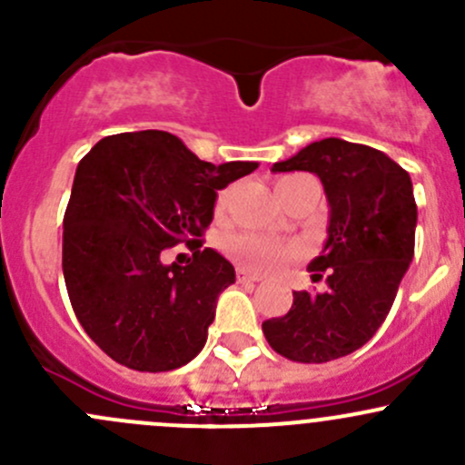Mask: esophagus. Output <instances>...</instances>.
Returning a JSON list of instances; mask_svg holds the SVG:
<instances>
[{
  "label": "esophagus",
  "instance_id": "34e87169",
  "mask_svg": "<svg viewBox=\"0 0 465 465\" xmlns=\"http://www.w3.org/2000/svg\"><path fill=\"white\" fill-rule=\"evenodd\" d=\"M236 279H238V283H256V281H261V276L252 274V272H247L245 267H238Z\"/></svg>",
  "mask_w": 465,
  "mask_h": 465
}]
</instances>
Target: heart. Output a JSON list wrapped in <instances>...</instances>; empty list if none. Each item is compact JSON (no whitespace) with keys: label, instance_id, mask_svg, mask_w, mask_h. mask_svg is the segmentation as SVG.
<instances>
[{"label":"heart","instance_id":"1","mask_svg":"<svg viewBox=\"0 0 465 465\" xmlns=\"http://www.w3.org/2000/svg\"><path fill=\"white\" fill-rule=\"evenodd\" d=\"M308 180L303 175H288V177H281L276 182V195L285 193L292 184L297 182ZM229 198H232V189H224L220 191L218 198H215V213H223L227 209ZM224 250L227 254L232 256L238 265L247 267V270H256V272H267V270H274L276 265H281L285 259L297 252V247L290 245V242H281L274 241V238H265V236H256V233H236V236H229L224 241Z\"/></svg>","mask_w":465,"mask_h":465}]
</instances>
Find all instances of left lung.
<instances>
[{"label":"left lung","instance_id":"left-lung-1","mask_svg":"<svg viewBox=\"0 0 465 465\" xmlns=\"http://www.w3.org/2000/svg\"><path fill=\"white\" fill-rule=\"evenodd\" d=\"M274 173H315L331 220L322 254L308 265L323 292H294L283 317L262 322L272 349L292 362L322 364L367 344L414 259L416 203L410 173L362 143L328 137L276 162Z\"/></svg>","mask_w":465,"mask_h":465}]
</instances>
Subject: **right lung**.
Returning a JSON list of instances; mask_svg holds the SVG:
<instances>
[{
    "instance_id": "obj_1",
    "label": "right lung",
    "mask_w": 465,
    "mask_h": 465,
    "mask_svg": "<svg viewBox=\"0 0 465 465\" xmlns=\"http://www.w3.org/2000/svg\"><path fill=\"white\" fill-rule=\"evenodd\" d=\"M256 162H203L163 130L101 139L81 159L63 220V274L85 332L134 371H173L203 351L233 265L203 247L215 195ZM186 242L194 259L163 266Z\"/></svg>"
}]
</instances>
